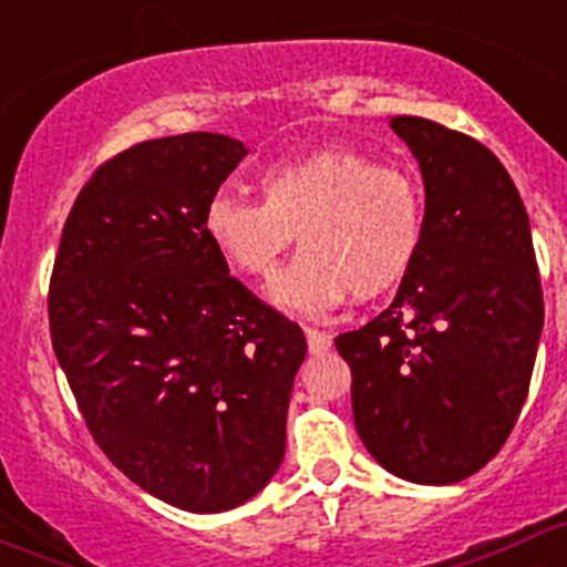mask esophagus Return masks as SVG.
<instances>
[{"mask_svg":"<svg viewBox=\"0 0 567 567\" xmlns=\"http://www.w3.org/2000/svg\"><path fill=\"white\" fill-rule=\"evenodd\" d=\"M306 339H308V350H311L313 355H322V352H328L330 344H333V336H330L328 330L306 328Z\"/></svg>","mask_w":567,"mask_h":567,"instance_id":"1","label":"esophagus"}]
</instances>
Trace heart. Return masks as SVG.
I'll return each mask as SVG.
<instances>
[{"label": "heart", "instance_id": "heart-1", "mask_svg": "<svg viewBox=\"0 0 567 567\" xmlns=\"http://www.w3.org/2000/svg\"><path fill=\"white\" fill-rule=\"evenodd\" d=\"M261 200L217 189L200 228L243 278H267L297 234L300 256L278 272V306L322 313L347 295L372 300L411 270L424 237V195L405 167L350 148L311 151L259 173Z\"/></svg>", "mask_w": 567, "mask_h": 567}]
</instances>
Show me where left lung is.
<instances>
[{
  "mask_svg": "<svg viewBox=\"0 0 567 567\" xmlns=\"http://www.w3.org/2000/svg\"><path fill=\"white\" fill-rule=\"evenodd\" d=\"M424 178V237L394 302L336 336L369 455L419 485L472 476L529 391L543 289L529 217L493 151L416 115L391 117Z\"/></svg>",
  "mask_w": 567,
  "mask_h": 567,
  "instance_id": "1",
  "label": "left lung"
}]
</instances>
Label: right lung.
I'll list each match as a JSON object with an SVG mask.
<instances>
[{"label":"right lung","mask_w":567,"mask_h":567,"mask_svg":"<svg viewBox=\"0 0 567 567\" xmlns=\"http://www.w3.org/2000/svg\"><path fill=\"white\" fill-rule=\"evenodd\" d=\"M248 154L226 134L145 140L95 167L49 284L52 347L93 441L134 485L223 513L278 472L300 324L228 276L200 228Z\"/></svg>","instance_id":"right-lung-1"}]
</instances>
